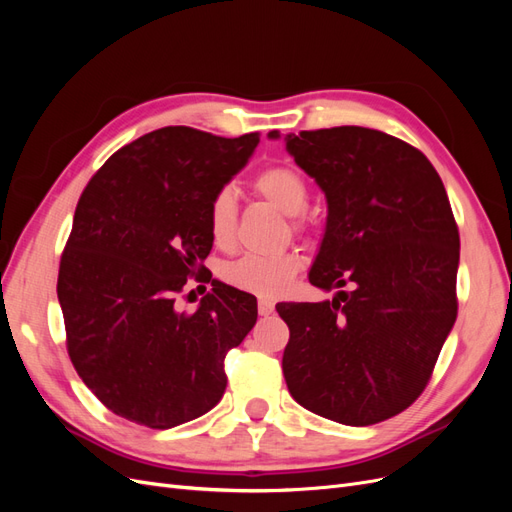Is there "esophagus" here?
<instances>
[{
  "mask_svg": "<svg viewBox=\"0 0 512 512\" xmlns=\"http://www.w3.org/2000/svg\"><path fill=\"white\" fill-rule=\"evenodd\" d=\"M275 309V303L271 299H258V314L260 316H271Z\"/></svg>",
  "mask_w": 512,
  "mask_h": 512,
  "instance_id": "34e87169",
  "label": "esophagus"
}]
</instances>
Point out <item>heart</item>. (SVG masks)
<instances>
[{"mask_svg": "<svg viewBox=\"0 0 512 512\" xmlns=\"http://www.w3.org/2000/svg\"><path fill=\"white\" fill-rule=\"evenodd\" d=\"M252 188L262 200L288 215L294 232H305L307 220L303 211L309 203V185L297 168L288 164H271L254 177ZM237 213L239 209L232 190L222 188L211 196L207 207V228L213 245L226 250L235 243ZM301 267V256L294 252L271 256L245 254L224 267V280L241 290L275 297L294 282Z\"/></svg>", "mask_w": 512, "mask_h": 512, "instance_id": "1", "label": "heart"}]
</instances>
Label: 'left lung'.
Returning a JSON list of instances; mask_svg holds the SVG:
<instances>
[{"mask_svg": "<svg viewBox=\"0 0 512 512\" xmlns=\"http://www.w3.org/2000/svg\"><path fill=\"white\" fill-rule=\"evenodd\" d=\"M286 149L329 205L309 282L354 288L277 303L288 391L335 423L386 421L425 391L457 318L459 228L444 183L421 151L380 130H303L286 134Z\"/></svg>", "mask_w": 512, "mask_h": 512, "instance_id": "1", "label": "left lung"}]
</instances>
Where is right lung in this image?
Masks as SVG:
<instances>
[{"instance_id": "add662e5", "label": "right lung", "mask_w": 512, "mask_h": 512, "mask_svg": "<svg viewBox=\"0 0 512 512\" xmlns=\"http://www.w3.org/2000/svg\"><path fill=\"white\" fill-rule=\"evenodd\" d=\"M258 141V132L160 128L115 151L83 190L57 297L76 374L117 416L170 429L222 399L224 359L258 307L203 265L213 245L207 207ZM188 276L214 286L192 315L174 303Z\"/></svg>"}]
</instances>
